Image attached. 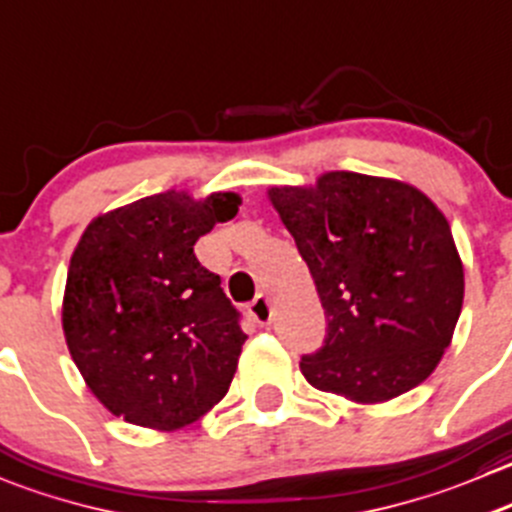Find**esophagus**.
Returning <instances> with one entry per match:
<instances>
[{
    "label": "esophagus",
    "instance_id": "34e87169",
    "mask_svg": "<svg viewBox=\"0 0 512 512\" xmlns=\"http://www.w3.org/2000/svg\"><path fill=\"white\" fill-rule=\"evenodd\" d=\"M250 317L252 320L257 322V325H270V320H272V305H270V300H267V297H255V300L250 302Z\"/></svg>",
    "mask_w": 512,
    "mask_h": 512
}]
</instances>
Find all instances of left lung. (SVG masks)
Listing matches in <instances>:
<instances>
[{"instance_id":"left-lung-1","label":"left lung","mask_w":512,"mask_h":512,"mask_svg":"<svg viewBox=\"0 0 512 512\" xmlns=\"http://www.w3.org/2000/svg\"><path fill=\"white\" fill-rule=\"evenodd\" d=\"M267 195L325 307V345L300 360L305 380L362 405L418 388L463 307V262L443 212L413 185L360 172Z\"/></svg>"}]
</instances>
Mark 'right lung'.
<instances>
[{"instance_id": "add662e5", "label": "right lung", "mask_w": 512, "mask_h": 512, "mask_svg": "<svg viewBox=\"0 0 512 512\" xmlns=\"http://www.w3.org/2000/svg\"><path fill=\"white\" fill-rule=\"evenodd\" d=\"M235 192H160L89 222L69 260L62 327L87 388L152 430L195 423L230 390L247 335L195 242L237 215Z\"/></svg>"}]
</instances>
